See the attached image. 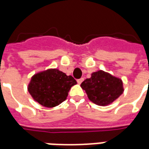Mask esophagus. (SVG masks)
<instances>
[{
	"label": "esophagus",
	"mask_w": 149,
	"mask_h": 149,
	"mask_svg": "<svg viewBox=\"0 0 149 149\" xmlns=\"http://www.w3.org/2000/svg\"><path fill=\"white\" fill-rule=\"evenodd\" d=\"M83 80H84V79H83V78H81V79H79L77 80V82H78L79 84H81V83L83 82Z\"/></svg>",
	"instance_id": "obj_1"
}]
</instances>
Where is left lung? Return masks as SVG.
<instances>
[{"instance_id": "obj_1", "label": "left lung", "mask_w": 149, "mask_h": 149, "mask_svg": "<svg viewBox=\"0 0 149 149\" xmlns=\"http://www.w3.org/2000/svg\"><path fill=\"white\" fill-rule=\"evenodd\" d=\"M120 79L102 70L94 72L90 79L84 80L81 87L86 91L89 99L98 106L112 103L123 93Z\"/></svg>"}]
</instances>
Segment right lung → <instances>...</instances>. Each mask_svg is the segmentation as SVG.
<instances>
[{
    "instance_id": "right-lung-1",
    "label": "right lung",
    "mask_w": 149,
    "mask_h": 149,
    "mask_svg": "<svg viewBox=\"0 0 149 149\" xmlns=\"http://www.w3.org/2000/svg\"><path fill=\"white\" fill-rule=\"evenodd\" d=\"M77 82L57 69H51L35 74L29 85V92L40 105L54 107L66 100L68 92Z\"/></svg>"
}]
</instances>
